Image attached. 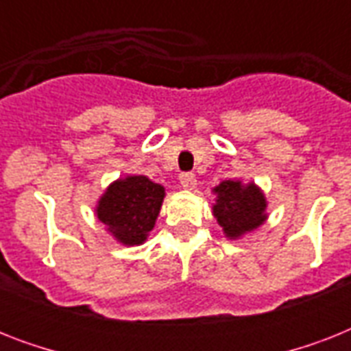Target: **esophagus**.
I'll list each match as a JSON object with an SVG mask.
<instances>
[{
    "mask_svg": "<svg viewBox=\"0 0 351 351\" xmlns=\"http://www.w3.org/2000/svg\"><path fill=\"white\" fill-rule=\"evenodd\" d=\"M180 186L182 189L193 191L197 187V176L193 175V173H184V175H180Z\"/></svg>",
    "mask_w": 351,
    "mask_h": 351,
    "instance_id": "1",
    "label": "esophagus"
}]
</instances>
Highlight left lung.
<instances>
[{
    "mask_svg": "<svg viewBox=\"0 0 351 351\" xmlns=\"http://www.w3.org/2000/svg\"><path fill=\"white\" fill-rule=\"evenodd\" d=\"M213 195L211 211L228 240L242 239L267 220V198L255 182L222 180Z\"/></svg>",
    "mask_w": 351,
    "mask_h": 351,
    "instance_id": "1",
    "label": "left lung"
}]
</instances>
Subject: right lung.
Segmentation results:
<instances>
[{
	"label": "right lung",
	"instance_id": "1",
	"mask_svg": "<svg viewBox=\"0 0 351 351\" xmlns=\"http://www.w3.org/2000/svg\"><path fill=\"white\" fill-rule=\"evenodd\" d=\"M164 198V186L147 176H120L101 193L95 213L121 245H140L153 231Z\"/></svg>",
	"mask_w": 351,
	"mask_h": 351
}]
</instances>
